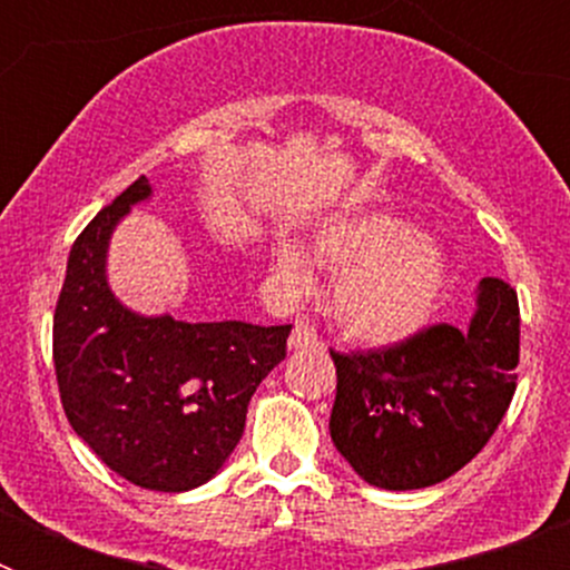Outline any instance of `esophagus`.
Masks as SVG:
<instances>
[{
	"label": "esophagus",
	"mask_w": 570,
	"mask_h": 570,
	"mask_svg": "<svg viewBox=\"0 0 570 570\" xmlns=\"http://www.w3.org/2000/svg\"><path fill=\"white\" fill-rule=\"evenodd\" d=\"M288 345L294 347V351H305V347H320L322 340H320V336H316V331L311 328L308 322L299 320V322H296V325H294V331H291Z\"/></svg>",
	"instance_id": "obj_1"
}]
</instances>
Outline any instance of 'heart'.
<instances>
[{
  "instance_id": "b5f03b06",
  "label": "heart",
  "mask_w": 570,
  "mask_h": 570,
  "mask_svg": "<svg viewBox=\"0 0 570 570\" xmlns=\"http://www.w3.org/2000/svg\"><path fill=\"white\" fill-rule=\"evenodd\" d=\"M314 256L336 274L331 314L354 340L382 345L414 334L440 294V250L420 236H407L391 216H360L322 228ZM279 276L294 294L311 282L294 248L279 250Z\"/></svg>"
}]
</instances>
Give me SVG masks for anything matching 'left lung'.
I'll return each instance as SVG.
<instances>
[{
	"label": "left lung",
	"instance_id": "8db88e82",
	"mask_svg": "<svg viewBox=\"0 0 570 570\" xmlns=\"http://www.w3.org/2000/svg\"><path fill=\"white\" fill-rule=\"evenodd\" d=\"M331 440L362 480L411 491L448 480L505 416L520 365V299L485 276L468 331L448 322L371 351H331Z\"/></svg>",
	"mask_w": 570,
	"mask_h": 570
}]
</instances>
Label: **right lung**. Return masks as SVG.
I'll list each match as a JSON object with an SVG mask.
<instances>
[{"label":"right lung","mask_w":570,"mask_h":570,"mask_svg":"<svg viewBox=\"0 0 570 570\" xmlns=\"http://www.w3.org/2000/svg\"><path fill=\"white\" fill-rule=\"evenodd\" d=\"M148 194L139 176L73 242L53 314V365L65 416L90 451L134 485L176 493L228 460L250 396L288 354L291 325L145 320L122 308L105 282V248Z\"/></svg>","instance_id":"add662e5"}]
</instances>
